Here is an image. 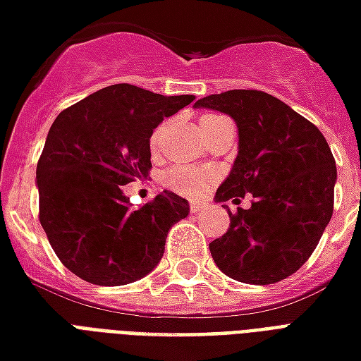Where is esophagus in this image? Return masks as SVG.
Here are the masks:
<instances>
[{"label": "esophagus", "mask_w": 361, "mask_h": 361, "mask_svg": "<svg viewBox=\"0 0 361 361\" xmlns=\"http://www.w3.org/2000/svg\"><path fill=\"white\" fill-rule=\"evenodd\" d=\"M204 208V202H191V212H201Z\"/></svg>", "instance_id": "obj_1"}]
</instances>
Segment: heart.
I'll use <instances>...</instances> for the list:
<instances>
[{"label": "heart", "instance_id": "heart-1", "mask_svg": "<svg viewBox=\"0 0 361 361\" xmlns=\"http://www.w3.org/2000/svg\"><path fill=\"white\" fill-rule=\"evenodd\" d=\"M221 116H214V114H204L201 118V128L212 120H218ZM159 143V132L154 133L153 140H151V145L157 147ZM212 180V176L204 170H197V168H172L164 173V183L166 188H170L172 191L180 195H185V197H197L201 195L204 189L208 188V183Z\"/></svg>", "mask_w": 361, "mask_h": 361}]
</instances>
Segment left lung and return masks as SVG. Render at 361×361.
Returning a JSON list of instances; mask_svg holds the SVG:
<instances>
[{"label": "left lung", "mask_w": 361, "mask_h": 361, "mask_svg": "<svg viewBox=\"0 0 361 361\" xmlns=\"http://www.w3.org/2000/svg\"><path fill=\"white\" fill-rule=\"evenodd\" d=\"M193 109L237 124V157L214 201L255 199L229 212L228 233L210 243L216 266L235 281H281L308 260L333 216L337 166L327 141L281 99L256 90L207 95Z\"/></svg>", "instance_id": "8db88e82"}]
</instances>
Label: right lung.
I'll return each instance as SVG.
<instances>
[{"instance_id": "add662e5", "label": "right lung", "mask_w": 361, "mask_h": 361, "mask_svg": "<svg viewBox=\"0 0 361 361\" xmlns=\"http://www.w3.org/2000/svg\"><path fill=\"white\" fill-rule=\"evenodd\" d=\"M193 95L114 84L59 114L36 168L39 221L59 260L84 281L128 285L151 274L189 202L162 191L132 207L124 185L151 168V135Z\"/></svg>"}]
</instances>
